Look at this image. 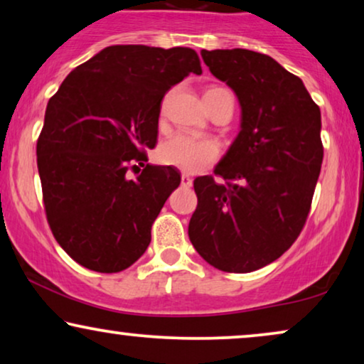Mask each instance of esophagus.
Returning <instances> with one entry per match:
<instances>
[{"instance_id":"esophagus-1","label":"esophagus","mask_w":364,"mask_h":364,"mask_svg":"<svg viewBox=\"0 0 364 364\" xmlns=\"http://www.w3.org/2000/svg\"><path fill=\"white\" fill-rule=\"evenodd\" d=\"M181 183H182V187H191L192 186V178L187 176V173H182V177H181Z\"/></svg>"}]
</instances>
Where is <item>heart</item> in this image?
<instances>
[{"mask_svg": "<svg viewBox=\"0 0 364 364\" xmlns=\"http://www.w3.org/2000/svg\"><path fill=\"white\" fill-rule=\"evenodd\" d=\"M225 92L228 91L223 87H208L203 94L207 109L212 107L213 99ZM218 154H220V149H218L217 142L210 141V139H198L178 134V136H173L162 142V146L159 147V161L164 166L176 167L186 173H198L203 168L212 166L218 159Z\"/></svg>", "mask_w": 364, "mask_h": 364, "instance_id": "1", "label": "heart"}]
</instances>
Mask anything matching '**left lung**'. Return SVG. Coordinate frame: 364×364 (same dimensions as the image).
I'll list each match as a JSON object with an SVG mask.
<instances>
[{
    "mask_svg": "<svg viewBox=\"0 0 364 364\" xmlns=\"http://www.w3.org/2000/svg\"><path fill=\"white\" fill-rule=\"evenodd\" d=\"M235 91L242 129L213 173L193 181L198 203L188 237L203 260L228 273L258 270L293 245L320 176L321 112L301 79L248 49H202Z\"/></svg>",
    "mask_w": 364,
    "mask_h": 364,
    "instance_id": "obj_1",
    "label": "left lung"
}]
</instances>
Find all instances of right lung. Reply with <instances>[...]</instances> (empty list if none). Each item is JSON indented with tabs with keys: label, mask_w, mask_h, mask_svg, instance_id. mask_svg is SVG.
Listing matches in <instances>:
<instances>
[{
	"label": "right lung",
	"mask_w": 364,
	"mask_h": 364,
	"mask_svg": "<svg viewBox=\"0 0 364 364\" xmlns=\"http://www.w3.org/2000/svg\"><path fill=\"white\" fill-rule=\"evenodd\" d=\"M191 73L202 74L191 48L119 44L69 73L49 99L36 144L44 210L79 265L116 273L147 250L181 173L146 166V151L157 144L164 96ZM129 170L141 173L127 179Z\"/></svg>",
	"instance_id": "1"
}]
</instances>
